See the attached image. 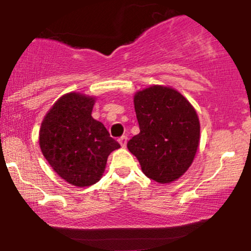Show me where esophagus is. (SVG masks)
<instances>
[{
    "instance_id": "esophagus-1",
    "label": "esophagus",
    "mask_w": 251,
    "mask_h": 251,
    "mask_svg": "<svg viewBox=\"0 0 251 251\" xmlns=\"http://www.w3.org/2000/svg\"><path fill=\"white\" fill-rule=\"evenodd\" d=\"M119 143L122 145V148H126V144H127V137L126 135H123V137L119 138Z\"/></svg>"
}]
</instances>
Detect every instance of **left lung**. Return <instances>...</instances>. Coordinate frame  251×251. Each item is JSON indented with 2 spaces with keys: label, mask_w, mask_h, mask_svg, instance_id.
<instances>
[{
  "label": "left lung",
  "mask_w": 251,
  "mask_h": 251,
  "mask_svg": "<svg viewBox=\"0 0 251 251\" xmlns=\"http://www.w3.org/2000/svg\"><path fill=\"white\" fill-rule=\"evenodd\" d=\"M139 134L127 149L137 157L146 177L171 183L185 174L200 142V120L191 103L179 92L152 87L134 96Z\"/></svg>",
  "instance_id": "8db88e82"
}]
</instances>
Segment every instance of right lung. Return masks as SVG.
I'll list each match as a JSON object with an SVG mask.
<instances>
[{
	"instance_id": "add662e5",
	"label": "right lung",
	"mask_w": 251,
	"mask_h": 251,
	"mask_svg": "<svg viewBox=\"0 0 251 251\" xmlns=\"http://www.w3.org/2000/svg\"><path fill=\"white\" fill-rule=\"evenodd\" d=\"M93 98L70 93L46 114L40 128V148L60 177L75 186L99 181L107 157L119 143L91 116Z\"/></svg>"
}]
</instances>
